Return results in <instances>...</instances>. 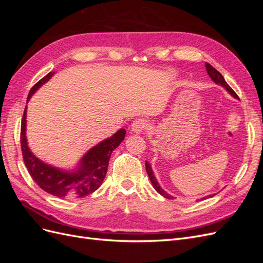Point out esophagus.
Wrapping results in <instances>:
<instances>
[{
  "label": "esophagus",
  "instance_id": "1",
  "mask_svg": "<svg viewBox=\"0 0 263 263\" xmlns=\"http://www.w3.org/2000/svg\"><path fill=\"white\" fill-rule=\"evenodd\" d=\"M147 127H148V122L146 119L137 118L133 122L130 128H132V132L135 134H141L145 129H147Z\"/></svg>",
  "mask_w": 263,
  "mask_h": 263
}]
</instances>
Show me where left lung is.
Instances as JSON below:
<instances>
[{
	"label": "left lung",
	"instance_id": "1",
	"mask_svg": "<svg viewBox=\"0 0 263 263\" xmlns=\"http://www.w3.org/2000/svg\"><path fill=\"white\" fill-rule=\"evenodd\" d=\"M206 70H208V73H209V76L212 78V80L215 82V83H217V84H220L222 87H225V89L233 95L234 98H238V95L236 94V92L232 89V87H230L228 84H227V82L225 81V79H224V77H222L221 74H220V72H218V71L215 69L213 66H211L210 63H206ZM146 171H147V173H148V176H149V179H150V181H151V183H153V185H154V187H155V190L157 191V192L159 193V194H161L162 196H164L165 198H168V200H171V198H173L171 195H169L168 193L166 192H164V191L160 187V185H159V183L157 182V180H156V178H155V176H154V173H153V170H151V166H150V164L146 161ZM210 196H212V195H210ZM209 197V196H208ZM204 198H206V197H204ZM204 198H202V200H204Z\"/></svg>",
	"mask_w": 263,
	"mask_h": 263
}]
</instances>
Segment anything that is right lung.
<instances>
[{"mask_svg": "<svg viewBox=\"0 0 263 263\" xmlns=\"http://www.w3.org/2000/svg\"><path fill=\"white\" fill-rule=\"evenodd\" d=\"M49 72L31 87L27 101L39 87L53 76ZM125 129H119L112 137L100 142L87 151L76 172H67L44 163L29 150L26 140V107L21 126V148L23 160L28 173L45 192L58 197H83L97 191L104 180L110 155L124 140Z\"/></svg>", "mask_w": 263, "mask_h": 263, "instance_id": "obj_1", "label": "right lung"}]
</instances>
